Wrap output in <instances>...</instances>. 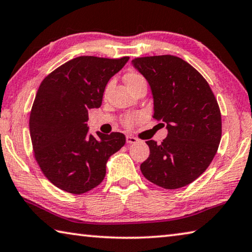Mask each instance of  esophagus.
<instances>
[{
	"mask_svg": "<svg viewBox=\"0 0 252 252\" xmlns=\"http://www.w3.org/2000/svg\"><path fill=\"white\" fill-rule=\"evenodd\" d=\"M126 143H129V144H131V143H136V142L139 141L138 139L134 138V136H132V135H126Z\"/></svg>",
	"mask_w": 252,
	"mask_h": 252,
	"instance_id": "34e87169",
	"label": "esophagus"
}]
</instances>
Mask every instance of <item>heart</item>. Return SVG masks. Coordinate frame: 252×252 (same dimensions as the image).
<instances>
[{"label":"heart","mask_w":252,"mask_h":252,"mask_svg":"<svg viewBox=\"0 0 252 252\" xmlns=\"http://www.w3.org/2000/svg\"><path fill=\"white\" fill-rule=\"evenodd\" d=\"M125 81H126V83L127 87L132 88V87H134L135 84H138L140 82H142V81H144V78H143L141 74L136 73V72H129V73L126 74ZM109 87H110V84L108 85V88H106V90H108ZM134 119H135L134 117L129 116V117H126L125 119V121H123V122H125L126 126H131L132 123H133Z\"/></svg>","instance_id":"obj_1"}]
</instances>
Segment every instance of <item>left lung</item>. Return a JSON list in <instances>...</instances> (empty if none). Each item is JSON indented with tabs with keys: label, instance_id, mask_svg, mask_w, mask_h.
Instances as JSON below:
<instances>
[{
	"label": "left lung",
	"instance_id": "8db88e82",
	"mask_svg": "<svg viewBox=\"0 0 252 252\" xmlns=\"http://www.w3.org/2000/svg\"><path fill=\"white\" fill-rule=\"evenodd\" d=\"M132 64L151 88L153 118L168 130L160 144L147 141L150 156L140 165L141 172L164 189L188 186L206 171L218 150V102L203 76L180 58H138Z\"/></svg>",
	"mask_w": 252,
	"mask_h": 252
}]
</instances>
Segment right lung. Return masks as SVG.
<instances>
[{
    "label": "right lung",
    "instance_id": "add662e5",
    "mask_svg": "<svg viewBox=\"0 0 252 252\" xmlns=\"http://www.w3.org/2000/svg\"><path fill=\"white\" fill-rule=\"evenodd\" d=\"M129 57H79L42 81L30 114L34 157L55 187L81 194L103 181L109 158L125 146L120 132H89L88 112L102 104L104 89Z\"/></svg>",
    "mask_w": 252,
    "mask_h": 252
}]
</instances>
